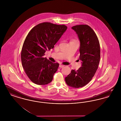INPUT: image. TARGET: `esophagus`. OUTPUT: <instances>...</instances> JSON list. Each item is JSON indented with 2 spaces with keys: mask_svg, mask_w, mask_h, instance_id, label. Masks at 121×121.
Instances as JSON below:
<instances>
[{
  "mask_svg": "<svg viewBox=\"0 0 121 121\" xmlns=\"http://www.w3.org/2000/svg\"><path fill=\"white\" fill-rule=\"evenodd\" d=\"M64 66V65H62V64H60V65H59V68H63Z\"/></svg>",
  "mask_w": 121,
  "mask_h": 121,
  "instance_id": "esophagus-1",
  "label": "esophagus"
}]
</instances>
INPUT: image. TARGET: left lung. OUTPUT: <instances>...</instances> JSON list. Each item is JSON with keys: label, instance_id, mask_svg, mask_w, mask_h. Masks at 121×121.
Here are the masks:
<instances>
[{"label": "left lung", "instance_id": "1", "mask_svg": "<svg viewBox=\"0 0 121 121\" xmlns=\"http://www.w3.org/2000/svg\"><path fill=\"white\" fill-rule=\"evenodd\" d=\"M72 29L80 41L79 59L82 65L77 71L72 70L65 82L69 86L79 88L89 83L95 75L100 59V48L97 35L88 25H78Z\"/></svg>", "mask_w": 121, "mask_h": 121}]
</instances>
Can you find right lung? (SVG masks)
Masks as SVG:
<instances>
[{"label": "right lung", "instance_id": "right-lung-1", "mask_svg": "<svg viewBox=\"0 0 121 121\" xmlns=\"http://www.w3.org/2000/svg\"><path fill=\"white\" fill-rule=\"evenodd\" d=\"M67 29L65 25L44 22L35 26L27 35L21 58L25 73L34 83L42 85L52 81L59 64L52 63L43 56L48 49L54 48Z\"/></svg>", "mask_w": 121, "mask_h": 121}]
</instances>
